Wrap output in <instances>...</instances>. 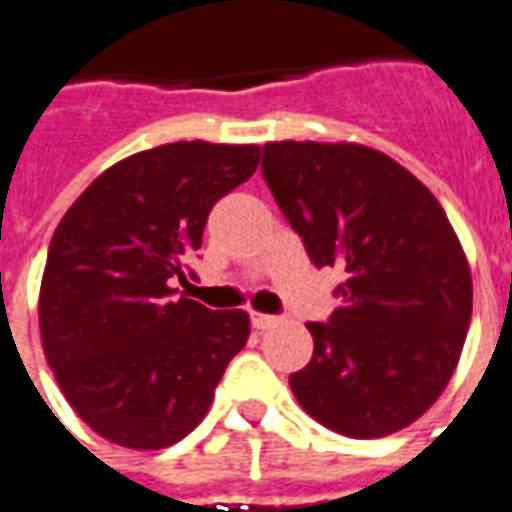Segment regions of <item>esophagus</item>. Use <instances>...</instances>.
<instances>
[{"mask_svg": "<svg viewBox=\"0 0 512 512\" xmlns=\"http://www.w3.org/2000/svg\"><path fill=\"white\" fill-rule=\"evenodd\" d=\"M250 320H253L256 329H270V326H276L278 323L276 315H264V312H250Z\"/></svg>", "mask_w": 512, "mask_h": 512, "instance_id": "34e87169", "label": "esophagus"}]
</instances>
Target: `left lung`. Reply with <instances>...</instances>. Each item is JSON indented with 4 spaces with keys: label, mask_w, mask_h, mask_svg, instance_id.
I'll list each match as a JSON object with an SVG mask.
<instances>
[{
    "label": "left lung",
    "mask_w": 512,
    "mask_h": 512,
    "mask_svg": "<svg viewBox=\"0 0 512 512\" xmlns=\"http://www.w3.org/2000/svg\"><path fill=\"white\" fill-rule=\"evenodd\" d=\"M262 175L315 267H337L340 309L306 323L298 404L345 438H384L446 390L471 323V270L435 195L362 144L270 142Z\"/></svg>",
    "instance_id": "1"
}]
</instances>
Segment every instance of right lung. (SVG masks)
I'll return each instance as SVG.
<instances>
[{
  "instance_id": "right-lung-1",
  "label": "right lung",
  "mask_w": 512,
  "mask_h": 512,
  "mask_svg": "<svg viewBox=\"0 0 512 512\" xmlns=\"http://www.w3.org/2000/svg\"><path fill=\"white\" fill-rule=\"evenodd\" d=\"M256 167V144H161L105 169L55 228L41 343L66 401L105 440L186 438L248 343L242 309L211 312L172 284L192 276L214 203Z\"/></svg>"
}]
</instances>
